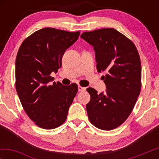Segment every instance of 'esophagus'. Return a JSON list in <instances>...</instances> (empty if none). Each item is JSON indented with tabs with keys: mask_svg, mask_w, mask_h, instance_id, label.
<instances>
[{
	"mask_svg": "<svg viewBox=\"0 0 159 159\" xmlns=\"http://www.w3.org/2000/svg\"><path fill=\"white\" fill-rule=\"evenodd\" d=\"M86 90V88H83V87H82V86H80V85H79L78 86V90L80 91H84V90Z\"/></svg>",
	"mask_w": 159,
	"mask_h": 159,
	"instance_id": "34e87169",
	"label": "esophagus"
}]
</instances>
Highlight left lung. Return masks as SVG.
I'll use <instances>...</instances> for the list:
<instances>
[{
	"mask_svg": "<svg viewBox=\"0 0 159 159\" xmlns=\"http://www.w3.org/2000/svg\"><path fill=\"white\" fill-rule=\"evenodd\" d=\"M81 38L93 45L97 71L106 72L104 93L87 89L90 101L86 105L89 120L95 127L111 130L131 114L141 90V64L133 43L114 28L84 32Z\"/></svg>",
	"mask_w": 159,
	"mask_h": 159,
	"instance_id": "obj_1",
	"label": "left lung"
}]
</instances>
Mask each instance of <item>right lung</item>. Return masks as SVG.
I'll list each match as a JSON object with an SVG mask.
<instances>
[{"instance_id":"right-lung-1","label":"right lung","mask_w":159,"mask_h":159,"mask_svg":"<svg viewBox=\"0 0 159 159\" xmlns=\"http://www.w3.org/2000/svg\"><path fill=\"white\" fill-rule=\"evenodd\" d=\"M80 32L43 28L21 43L16 58V90L22 107L39 127L51 129L66 121L78 90L77 84L51 83L61 66L63 55Z\"/></svg>"}]
</instances>
